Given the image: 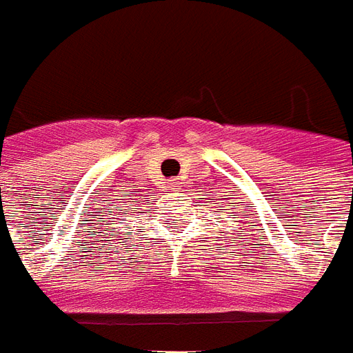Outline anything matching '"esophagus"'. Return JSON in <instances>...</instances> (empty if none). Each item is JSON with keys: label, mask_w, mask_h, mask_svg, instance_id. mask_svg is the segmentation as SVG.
Instances as JSON below:
<instances>
[{"label": "esophagus", "mask_w": 353, "mask_h": 353, "mask_svg": "<svg viewBox=\"0 0 353 353\" xmlns=\"http://www.w3.org/2000/svg\"><path fill=\"white\" fill-rule=\"evenodd\" d=\"M177 185H179V181H177V179H172V181H170V187H177Z\"/></svg>", "instance_id": "esophagus-1"}]
</instances>
